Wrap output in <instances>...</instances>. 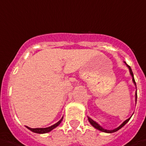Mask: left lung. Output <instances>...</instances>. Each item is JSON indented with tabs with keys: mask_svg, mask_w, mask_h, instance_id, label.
I'll use <instances>...</instances> for the list:
<instances>
[{
	"mask_svg": "<svg viewBox=\"0 0 146 146\" xmlns=\"http://www.w3.org/2000/svg\"><path fill=\"white\" fill-rule=\"evenodd\" d=\"M125 64H126V65H127V67L129 68V73H130L131 76H132V81H133V82H134L135 85V86H136L135 81V79H134V75H133V73H132V69H131V67H130V66H129V65H127V63L125 62ZM135 101H137V90H136V93H135ZM88 121H89V122L90 123V124H91L92 126L96 128V129H98V130H100V131H102V132H107V133H112V132H117V131H118L119 129H121V128L122 127L125 126V125H126L128 121H129V120L130 119L131 117H129V119H127V120H125V121H124V122H123L122 124H121V125H120V126H119L118 127L116 128V129H112V130H109V129H104V128H103L102 127H101V126H100V125H98V124L97 122H96V121H93V120L91 118H90L89 117H88Z\"/></svg>",
	"mask_w": 146,
	"mask_h": 146,
	"instance_id": "obj_1",
	"label": "left lung"
}]
</instances>
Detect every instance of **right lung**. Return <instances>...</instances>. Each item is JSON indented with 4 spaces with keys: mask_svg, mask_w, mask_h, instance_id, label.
I'll list each match as a JSON object with an SVG mask.
<instances>
[{
    "mask_svg": "<svg viewBox=\"0 0 146 146\" xmlns=\"http://www.w3.org/2000/svg\"><path fill=\"white\" fill-rule=\"evenodd\" d=\"M62 119H63V117L61 119L59 120V121H58V122L56 123L55 125H52V126H50V127H45V128H30V127H27V126H26V127L27 128V129H29V130H31L32 132H35V133H39V134H43V133H47V132H50L52 129H53L54 128H56V127H58V125H60V123L61 122Z\"/></svg>",
    "mask_w": 146,
    "mask_h": 146,
    "instance_id": "1",
    "label": "right lung"
}]
</instances>
